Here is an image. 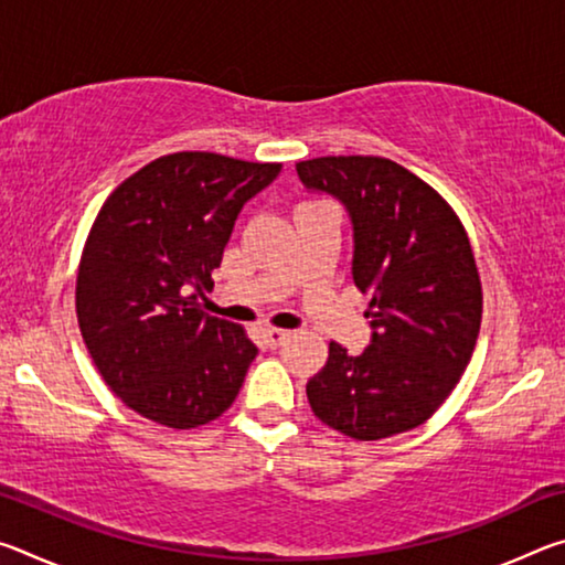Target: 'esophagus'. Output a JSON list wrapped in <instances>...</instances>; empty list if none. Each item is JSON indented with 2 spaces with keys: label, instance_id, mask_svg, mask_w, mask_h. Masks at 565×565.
I'll use <instances>...</instances> for the list:
<instances>
[{
  "label": "esophagus",
  "instance_id": "esophagus-1",
  "mask_svg": "<svg viewBox=\"0 0 565 565\" xmlns=\"http://www.w3.org/2000/svg\"><path fill=\"white\" fill-rule=\"evenodd\" d=\"M289 339V331H284V329H274V327H269V329H264V341L269 343L271 349H276V347H281V343Z\"/></svg>",
  "mask_w": 565,
  "mask_h": 565
}]
</instances>
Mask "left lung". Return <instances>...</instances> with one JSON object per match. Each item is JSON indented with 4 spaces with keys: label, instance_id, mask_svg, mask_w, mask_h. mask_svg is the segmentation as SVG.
Segmentation results:
<instances>
[{
    "label": "left lung",
    "instance_id": "obj_1",
    "mask_svg": "<svg viewBox=\"0 0 565 565\" xmlns=\"http://www.w3.org/2000/svg\"><path fill=\"white\" fill-rule=\"evenodd\" d=\"M301 184L347 209L353 284L371 296V343L331 341L309 384L311 411L356 441L424 424L451 394L481 329V281L461 222L436 191L384 157L296 164Z\"/></svg>",
    "mask_w": 565,
    "mask_h": 565
}]
</instances>
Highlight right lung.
Wrapping results in <instances>:
<instances>
[{"mask_svg": "<svg viewBox=\"0 0 565 565\" xmlns=\"http://www.w3.org/2000/svg\"><path fill=\"white\" fill-rule=\"evenodd\" d=\"M279 171L179 151L104 202L76 276V317L102 379L139 416L196 428L234 404L259 349L196 299L214 286L244 204Z\"/></svg>", "mask_w": 565, "mask_h": 565, "instance_id": "obj_1", "label": "right lung"}]
</instances>
